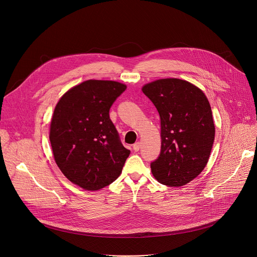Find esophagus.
Returning <instances> with one entry per match:
<instances>
[{"mask_svg": "<svg viewBox=\"0 0 257 257\" xmlns=\"http://www.w3.org/2000/svg\"><path fill=\"white\" fill-rule=\"evenodd\" d=\"M140 146H141V143H140V141H137V142H135V143L133 144V150H134V152H138V151L140 150Z\"/></svg>", "mask_w": 257, "mask_h": 257, "instance_id": "esophagus-1", "label": "esophagus"}]
</instances>
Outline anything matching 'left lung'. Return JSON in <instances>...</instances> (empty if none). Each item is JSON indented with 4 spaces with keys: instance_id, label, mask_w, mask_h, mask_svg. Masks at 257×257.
<instances>
[{
    "instance_id": "left-lung-1",
    "label": "left lung",
    "mask_w": 257,
    "mask_h": 257,
    "mask_svg": "<svg viewBox=\"0 0 257 257\" xmlns=\"http://www.w3.org/2000/svg\"><path fill=\"white\" fill-rule=\"evenodd\" d=\"M161 119V154L151 164L161 184L180 187L205 168L214 140V123L204 92L189 81L163 78L142 86Z\"/></svg>"
}]
</instances>
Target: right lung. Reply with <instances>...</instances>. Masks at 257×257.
<instances>
[{
  "mask_svg": "<svg viewBox=\"0 0 257 257\" xmlns=\"http://www.w3.org/2000/svg\"><path fill=\"white\" fill-rule=\"evenodd\" d=\"M126 84L89 79L71 87L55 106L50 141L55 162L64 176L84 190H99L122 173L130 155L109 119Z\"/></svg>",
  "mask_w": 257,
  "mask_h": 257,
  "instance_id": "obj_1",
  "label": "right lung"
}]
</instances>
